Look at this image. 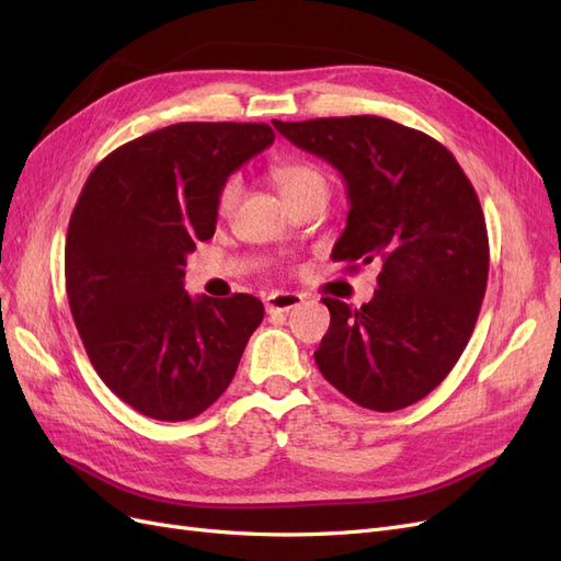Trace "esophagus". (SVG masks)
<instances>
[{
    "mask_svg": "<svg viewBox=\"0 0 561 561\" xmlns=\"http://www.w3.org/2000/svg\"><path fill=\"white\" fill-rule=\"evenodd\" d=\"M301 301H304V297L297 293H276L266 299V313H285L287 316L293 309H297Z\"/></svg>",
    "mask_w": 561,
    "mask_h": 561,
    "instance_id": "34e87169",
    "label": "esophagus"
}]
</instances>
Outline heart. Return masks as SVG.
Returning a JSON list of instances; mask_svg holds the SVG:
<instances>
[{"instance_id": "b5f03b06", "label": "heart", "mask_w": 561, "mask_h": 561, "mask_svg": "<svg viewBox=\"0 0 561 561\" xmlns=\"http://www.w3.org/2000/svg\"><path fill=\"white\" fill-rule=\"evenodd\" d=\"M274 180L278 182L280 192L287 201H297L299 196L309 194L313 190H328L325 173L320 171L318 165L309 161H285L274 168ZM243 194V182L241 178H229L217 192V215L219 217H231L236 206H239Z\"/></svg>"}]
</instances>
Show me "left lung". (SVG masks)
I'll list each match as a JSON object with an SVG mask.
<instances>
[{"instance_id":"8db88e82","label":"left lung","mask_w":561,"mask_h":561,"mask_svg":"<svg viewBox=\"0 0 561 561\" xmlns=\"http://www.w3.org/2000/svg\"><path fill=\"white\" fill-rule=\"evenodd\" d=\"M274 126L346 182L351 210L332 260L381 266L379 290L360 309L322 299L330 330L313 353L320 375L375 412L419 402L461 358L480 316L489 239L478 194L445 145L390 118Z\"/></svg>"}]
</instances>
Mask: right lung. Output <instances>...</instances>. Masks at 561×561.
<instances>
[{"instance_id": "1", "label": "right lung", "mask_w": 561, "mask_h": 561, "mask_svg": "<svg viewBox=\"0 0 561 561\" xmlns=\"http://www.w3.org/2000/svg\"><path fill=\"white\" fill-rule=\"evenodd\" d=\"M274 138L266 124H173L114 149L83 184L67 299L91 365L135 412L194 419L231 383L262 301L192 299L182 278L186 254L213 239L219 186Z\"/></svg>"}]
</instances>
